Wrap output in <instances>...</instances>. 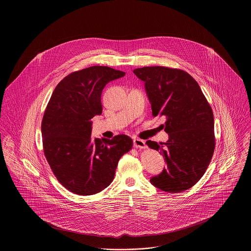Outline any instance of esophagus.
Wrapping results in <instances>:
<instances>
[{"label": "esophagus", "mask_w": 251, "mask_h": 251, "mask_svg": "<svg viewBox=\"0 0 251 251\" xmlns=\"http://www.w3.org/2000/svg\"><path fill=\"white\" fill-rule=\"evenodd\" d=\"M133 147L134 148H138V149H145L147 146L144 140L141 139H134L133 140Z\"/></svg>", "instance_id": "obj_1"}]
</instances>
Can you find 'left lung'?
<instances>
[{
	"instance_id": "left-lung-1",
	"label": "left lung",
	"mask_w": 251,
	"mask_h": 251,
	"mask_svg": "<svg viewBox=\"0 0 251 251\" xmlns=\"http://www.w3.org/2000/svg\"><path fill=\"white\" fill-rule=\"evenodd\" d=\"M145 82L152 116H165L169 139L146 144L160 151L167 167L152 178L157 188L178 193L192 187L205 174L215 151L212 107L198 83L187 72L165 67H144L133 71Z\"/></svg>"
}]
</instances>
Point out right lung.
Instances as JSON below:
<instances>
[{
  "label": "right lung",
  "instance_id": "add662e5",
  "mask_svg": "<svg viewBox=\"0 0 251 251\" xmlns=\"http://www.w3.org/2000/svg\"><path fill=\"white\" fill-rule=\"evenodd\" d=\"M126 73L95 66L66 76L46 106L41 134L44 155L57 179L78 195L100 192L112 182L120 158L132 148L130 137L91 138L92 119L102 113L101 93Z\"/></svg>",
  "mask_w": 251,
  "mask_h": 251
}]
</instances>
